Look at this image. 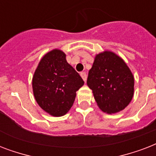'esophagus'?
Returning a JSON list of instances; mask_svg holds the SVG:
<instances>
[{
  "instance_id": "obj_1",
  "label": "esophagus",
  "mask_w": 156,
  "mask_h": 156,
  "mask_svg": "<svg viewBox=\"0 0 156 156\" xmlns=\"http://www.w3.org/2000/svg\"><path fill=\"white\" fill-rule=\"evenodd\" d=\"M80 75L81 77L83 78V80H84V82H86V81H87V73H86L85 72H81Z\"/></svg>"
}]
</instances>
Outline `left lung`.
Masks as SVG:
<instances>
[{"mask_svg":"<svg viewBox=\"0 0 156 156\" xmlns=\"http://www.w3.org/2000/svg\"><path fill=\"white\" fill-rule=\"evenodd\" d=\"M87 83L98 106L107 113L123 110L133 98V74L125 61L112 52L95 56Z\"/></svg>","mask_w":156,"mask_h":156,"instance_id":"8db88e82","label":"left lung"}]
</instances>
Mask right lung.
Masks as SVG:
<instances>
[{"mask_svg":"<svg viewBox=\"0 0 156 156\" xmlns=\"http://www.w3.org/2000/svg\"><path fill=\"white\" fill-rule=\"evenodd\" d=\"M83 84L81 76L67 63L66 54L57 49L41 59L32 80L36 102L54 116L68 112L74 102L76 91Z\"/></svg>","mask_w":156,"mask_h":156,"instance_id":"add662e5","label":"right lung"}]
</instances>
